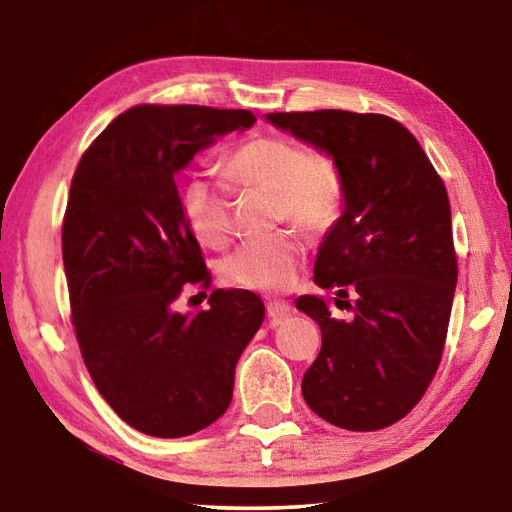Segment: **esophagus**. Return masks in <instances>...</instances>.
Here are the masks:
<instances>
[{"instance_id":"1","label":"esophagus","mask_w":512,"mask_h":512,"mask_svg":"<svg viewBox=\"0 0 512 512\" xmlns=\"http://www.w3.org/2000/svg\"><path fill=\"white\" fill-rule=\"evenodd\" d=\"M266 314L273 320V323H280V320H284L291 314V305L284 300H271L266 305Z\"/></svg>"}]
</instances>
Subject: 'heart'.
I'll use <instances>...</instances> for the list:
<instances>
[{
	"mask_svg": "<svg viewBox=\"0 0 512 512\" xmlns=\"http://www.w3.org/2000/svg\"><path fill=\"white\" fill-rule=\"evenodd\" d=\"M221 180L230 189H262L273 194V219L296 221L309 230H327L345 210V176L334 155L305 149L275 135H250L219 160ZM183 214L189 230L205 246L221 248L232 235L228 189L205 178H189L183 189ZM305 244L298 232L275 235L239 246L223 259L230 284L257 291H284L296 282Z\"/></svg>",
	"mask_w": 512,
	"mask_h": 512,
	"instance_id": "heart-1",
	"label": "heart"
}]
</instances>
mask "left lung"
Listing matches in <instances>:
<instances>
[{
  "label": "left lung",
  "instance_id": "8db88e82",
  "mask_svg": "<svg viewBox=\"0 0 512 512\" xmlns=\"http://www.w3.org/2000/svg\"><path fill=\"white\" fill-rule=\"evenodd\" d=\"M268 121L334 155L348 189L314 280L339 289L336 307L352 318H334L316 296L298 298L323 334L302 397L334 427H391L427 393L445 350L458 262L443 178L393 117L314 110Z\"/></svg>",
  "mask_w": 512,
  "mask_h": 512
}]
</instances>
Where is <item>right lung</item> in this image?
<instances>
[{"mask_svg":"<svg viewBox=\"0 0 512 512\" xmlns=\"http://www.w3.org/2000/svg\"><path fill=\"white\" fill-rule=\"evenodd\" d=\"M253 124L250 110L142 103L112 119L74 171L63 216L74 334L103 400L146 436L183 438L219 420L264 320L262 298L244 289H214L192 316L176 311L212 275L173 176Z\"/></svg>","mask_w":512,"mask_h":512,"instance_id":"1","label":"right lung"}]
</instances>
